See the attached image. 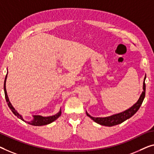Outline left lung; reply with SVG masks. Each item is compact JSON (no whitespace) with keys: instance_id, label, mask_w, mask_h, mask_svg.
Masks as SVG:
<instances>
[{"instance_id":"1","label":"left lung","mask_w":154,"mask_h":154,"mask_svg":"<svg viewBox=\"0 0 154 154\" xmlns=\"http://www.w3.org/2000/svg\"><path fill=\"white\" fill-rule=\"evenodd\" d=\"M145 79L146 75L144 78L143 93H142L140 96V98L137 101L136 104H134L131 107H130L129 109L125 110V111L121 112V113L112 115L111 116L104 117V118H95V117H92L86 111V115L89 117V118H91L93 121H95L96 123L99 124L100 125L106 126V127H113V126L115 125H120V124L122 123L123 122H125V120L131 118V117L138 111L140 107L142 104H143L144 97H145Z\"/></svg>"}]
</instances>
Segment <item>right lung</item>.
<instances>
[{"label": "right lung", "instance_id": "1", "mask_svg": "<svg viewBox=\"0 0 154 154\" xmlns=\"http://www.w3.org/2000/svg\"><path fill=\"white\" fill-rule=\"evenodd\" d=\"M7 77H8V74L6 75L5 79V82H4L5 96V99H6L7 102H8V106L10 107V109H11V111H12V113L14 114L16 116H17L18 118L20 119V120H23V121L26 122H27V124H29V125H33V126H43V125H48V124L52 123V122L56 120L57 119L61 116V110L60 109V111H59V113H57V114L54 115V116H48V117H43V116H33V120H31L29 122H27L26 120H25L21 115H20L17 111H16L14 108L13 107V106L11 105V104L10 103V100H9V97L8 96V93H7V91H6V86H5Z\"/></svg>", "mask_w": 154, "mask_h": 154}]
</instances>
